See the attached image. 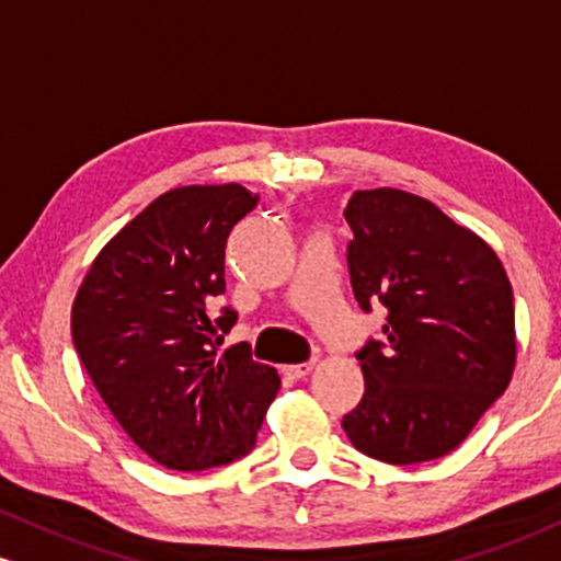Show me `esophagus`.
Wrapping results in <instances>:
<instances>
[{
  "mask_svg": "<svg viewBox=\"0 0 561 561\" xmlns=\"http://www.w3.org/2000/svg\"><path fill=\"white\" fill-rule=\"evenodd\" d=\"M312 360L310 363H299V365H286V368H283V374L288 376V379H305L307 374H310L312 370Z\"/></svg>",
  "mask_w": 561,
  "mask_h": 561,
  "instance_id": "esophagus-1",
  "label": "esophagus"
}]
</instances>
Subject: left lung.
Masks as SVG:
<instances>
[{"label": "left lung", "instance_id": "1", "mask_svg": "<svg viewBox=\"0 0 561 561\" xmlns=\"http://www.w3.org/2000/svg\"><path fill=\"white\" fill-rule=\"evenodd\" d=\"M352 291L387 307L379 339L357 350L363 400L342 419L357 450L383 463L448 456L514 374V294L480 236L432 201L379 187L344 209Z\"/></svg>", "mask_w": 561, "mask_h": 561}]
</instances>
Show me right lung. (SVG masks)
<instances>
[{"mask_svg":"<svg viewBox=\"0 0 561 561\" xmlns=\"http://www.w3.org/2000/svg\"><path fill=\"white\" fill-rule=\"evenodd\" d=\"M260 204L243 185L163 193L92 262L71 312L73 347L137 448L178 471H204L254 448L278 370L247 342L217 360L236 325L225 294V243Z\"/></svg>","mask_w":561,"mask_h":561,"instance_id":"add662e5","label":"right lung"}]
</instances>
